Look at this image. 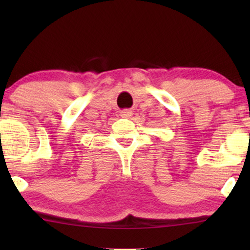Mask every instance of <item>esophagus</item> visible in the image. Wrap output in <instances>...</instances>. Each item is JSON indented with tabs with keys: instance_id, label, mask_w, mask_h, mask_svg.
<instances>
[{
	"instance_id": "obj_1",
	"label": "esophagus",
	"mask_w": 250,
	"mask_h": 250,
	"mask_svg": "<svg viewBox=\"0 0 250 250\" xmlns=\"http://www.w3.org/2000/svg\"><path fill=\"white\" fill-rule=\"evenodd\" d=\"M133 115V111L129 110V109H125V110L121 111V116L124 118H129Z\"/></svg>"
}]
</instances>
